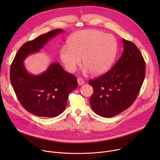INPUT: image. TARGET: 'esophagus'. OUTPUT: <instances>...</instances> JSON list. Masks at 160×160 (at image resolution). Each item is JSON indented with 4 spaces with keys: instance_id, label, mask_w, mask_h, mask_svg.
<instances>
[{
    "instance_id": "34e87169",
    "label": "esophagus",
    "mask_w": 160,
    "mask_h": 160,
    "mask_svg": "<svg viewBox=\"0 0 160 160\" xmlns=\"http://www.w3.org/2000/svg\"><path fill=\"white\" fill-rule=\"evenodd\" d=\"M77 82H78V84L79 85H82L83 83H84V80L83 78H82L81 77H78L77 78Z\"/></svg>"
}]
</instances>
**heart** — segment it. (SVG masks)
Segmentation results:
<instances>
[{
	"label": "heart",
	"instance_id": "heart-1",
	"mask_svg": "<svg viewBox=\"0 0 160 160\" xmlns=\"http://www.w3.org/2000/svg\"><path fill=\"white\" fill-rule=\"evenodd\" d=\"M68 47L61 49L60 58L69 72L77 70L82 58L85 73L102 75L109 69L117 53V43L114 37L96 30L75 33L70 38Z\"/></svg>",
	"mask_w": 160,
	"mask_h": 160
}]
</instances>
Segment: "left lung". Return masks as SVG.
I'll list each match as a JSON object with an SVG mask.
<instances>
[{"label":"left lung","mask_w":160,"mask_h":160,"mask_svg":"<svg viewBox=\"0 0 160 160\" xmlns=\"http://www.w3.org/2000/svg\"><path fill=\"white\" fill-rule=\"evenodd\" d=\"M123 52L110 70L91 80L94 93L90 99L93 111L110 118L129 108L137 98L143 83L146 64L142 54L132 42L123 39Z\"/></svg>","instance_id":"1"}]
</instances>
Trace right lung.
Instances as JSON below:
<instances>
[{
    "label": "right lung",
    "instance_id": "obj_1",
    "mask_svg": "<svg viewBox=\"0 0 160 160\" xmlns=\"http://www.w3.org/2000/svg\"><path fill=\"white\" fill-rule=\"evenodd\" d=\"M63 32L55 29L26 42L11 65V83L19 102L38 117L52 118L60 115L66 108L69 94L78 86L76 77L64 71L58 62L51 64L39 75L29 73L23 62L27 56L39 52L49 40Z\"/></svg>",
    "mask_w": 160,
    "mask_h": 160
}]
</instances>
